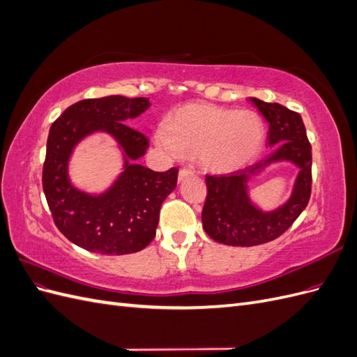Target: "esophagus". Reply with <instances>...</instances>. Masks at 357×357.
Returning a JSON list of instances; mask_svg holds the SVG:
<instances>
[{
	"label": "esophagus",
	"mask_w": 357,
	"mask_h": 357,
	"mask_svg": "<svg viewBox=\"0 0 357 357\" xmlns=\"http://www.w3.org/2000/svg\"><path fill=\"white\" fill-rule=\"evenodd\" d=\"M192 174H193L192 169H189V168H181V169L178 171V181L185 180L186 177H189V176H192Z\"/></svg>",
	"instance_id": "1"
}]
</instances>
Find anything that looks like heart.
I'll use <instances>...</instances> for the list:
<instances>
[{
    "instance_id": "obj_1",
    "label": "heart",
    "mask_w": 357,
    "mask_h": 357,
    "mask_svg": "<svg viewBox=\"0 0 357 357\" xmlns=\"http://www.w3.org/2000/svg\"><path fill=\"white\" fill-rule=\"evenodd\" d=\"M265 138L262 119L253 112H235L215 105L181 107L168 121V131L159 129L156 142L172 155L199 159L213 172L244 168Z\"/></svg>"
}]
</instances>
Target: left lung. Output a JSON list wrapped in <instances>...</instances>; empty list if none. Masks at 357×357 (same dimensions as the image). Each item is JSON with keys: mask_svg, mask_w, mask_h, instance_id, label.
<instances>
[{"mask_svg": "<svg viewBox=\"0 0 357 357\" xmlns=\"http://www.w3.org/2000/svg\"><path fill=\"white\" fill-rule=\"evenodd\" d=\"M269 123L268 146L262 162L226 176H207V198L202 208V228L214 241L252 247L284 234L304 211L311 195V144L299 113L277 102L250 98ZM287 160L300 168L291 198L278 209L264 212L248 197L246 183L274 161Z\"/></svg>", "mask_w": 357, "mask_h": 357, "instance_id": "obj_1", "label": "left lung"}]
</instances>
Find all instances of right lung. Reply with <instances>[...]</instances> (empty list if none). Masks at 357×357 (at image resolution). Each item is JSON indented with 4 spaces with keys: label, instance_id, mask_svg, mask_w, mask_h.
<instances>
[{
    "label": "right lung",
    "instance_id": "obj_1",
    "mask_svg": "<svg viewBox=\"0 0 357 357\" xmlns=\"http://www.w3.org/2000/svg\"><path fill=\"white\" fill-rule=\"evenodd\" d=\"M150 107L149 98L110 95L70 105L52 123L43 190L53 222L67 238L84 250L121 256L143 250L156 235L162 202L176 189L178 168L156 172L137 164L149 139L126 125ZM110 133L124 152V171L100 196L72 186L68 162L73 147L93 132Z\"/></svg>",
    "mask_w": 357,
    "mask_h": 357
}]
</instances>
